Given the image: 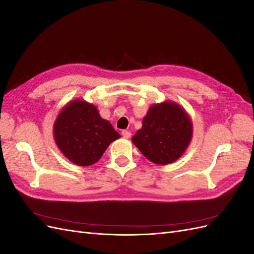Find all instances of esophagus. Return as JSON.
<instances>
[{"mask_svg":"<svg viewBox=\"0 0 254 254\" xmlns=\"http://www.w3.org/2000/svg\"><path fill=\"white\" fill-rule=\"evenodd\" d=\"M122 135L125 137V139H129L130 136H131V133H130V131H127V130H123L122 131Z\"/></svg>","mask_w":254,"mask_h":254,"instance_id":"esophagus-1","label":"esophagus"}]
</instances>
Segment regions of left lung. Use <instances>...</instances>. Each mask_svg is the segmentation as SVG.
Here are the masks:
<instances>
[{"mask_svg":"<svg viewBox=\"0 0 254 254\" xmlns=\"http://www.w3.org/2000/svg\"><path fill=\"white\" fill-rule=\"evenodd\" d=\"M193 136L189 114L173 102L152 105L142 122L132 143L151 162L166 165L178 160Z\"/></svg>","mask_w":254,"mask_h":254,"instance_id":"left-lung-1","label":"left lung"}]
</instances>
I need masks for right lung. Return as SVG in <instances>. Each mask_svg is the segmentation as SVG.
<instances>
[{
  "instance_id": "obj_1",
  "label": "right lung",
  "mask_w": 254,
  "mask_h": 254,
  "mask_svg": "<svg viewBox=\"0 0 254 254\" xmlns=\"http://www.w3.org/2000/svg\"><path fill=\"white\" fill-rule=\"evenodd\" d=\"M121 135L102 119L93 104L81 99L68 103L54 124V139L60 151L76 165L89 166L102 158Z\"/></svg>"
}]
</instances>
